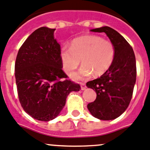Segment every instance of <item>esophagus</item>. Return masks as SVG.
Here are the masks:
<instances>
[{
    "mask_svg": "<svg viewBox=\"0 0 150 150\" xmlns=\"http://www.w3.org/2000/svg\"><path fill=\"white\" fill-rule=\"evenodd\" d=\"M80 84H81V90H84V89L86 88V83H80Z\"/></svg>",
    "mask_w": 150,
    "mask_h": 150,
    "instance_id": "34e87169",
    "label": "esophagus"
}]
</instances>
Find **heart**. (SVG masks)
<instances>
[{"mask_svg":"<svg viewBox=\"0 0 150 150\" xmlns=\"http://www.w3.org/2000/svg\"><path fill=\"white\" fill-rule=\"evenodd\" d=\"M115 55L114 44L110 40L95 35L73 39L70 48L64 47L60 52L63 69L68 74L76 69L82 60L81 68L71 75L75 81L86 79L92 73L96 76L104 74L112 64Z\"/></svg>","mask_w":150,"mask_h":150,"instance_id":"heart-1","label":"heart"}]
</instances>
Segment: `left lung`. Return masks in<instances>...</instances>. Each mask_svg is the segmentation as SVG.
Returning <instances> with one entry per match:
<instances>
[{"instance_id":"8db88e82","label":"left lung","mask_w":150,"mask_h":150,"mask_svg":"<svg viewBox=\"0 0 150 150\" xmlns=\"http://www.w3.org/2000/svg\"><path fill=\"white\" fill-rule=\"evenodd\" d=\"M105 33L114 44L115 55L112 64L99 78L86 83L96 90L95 101L88 103L91 114L100 120H112L119 117L128 107L136 81V61L132 47L117 31L109 26L91 29Z\"/></svg>"}]
</instances>
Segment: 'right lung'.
I'll use <instances>...</instances> for the list:
<instances>
[{"label":"right lung","mask_w":150,"mask_h":150,"mask_svg":"<svg viewBox=\"0 0 150 150\" xmlns=\"http://www.w3.org/2000/svg\"><path fill=\"white\" fill-rule=\"evenodd\" d=\"M54 30L43 26L34 31L19 49L15 61L21 105L27 114L42 121L57 117L67 96L81 89L62 69L61 46L54 38Z\"/></svg>","instance_id":"1"}]
</instances>
